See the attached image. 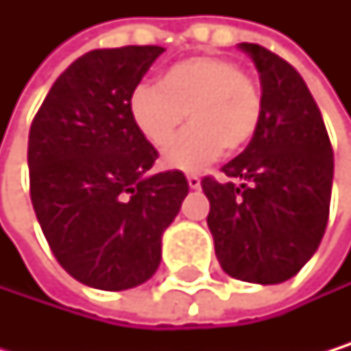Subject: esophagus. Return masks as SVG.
Returning a JSON list of instances; mask_svg holds the SVG:
<instances>
[{
	"label": "esophagus",
	"mask_w": 351,
	"mask_h": 351,
	"mask_svg": "<svg viewBox=\"0 0 351 351\" xmlns=\"http://www.w3.org/2000/svg\"><path fill=\"white\" fill-rule=\"evenodd\" d=\"M187 183H189L191 189H199V185H202V181H199L197 174H187Z\"/></svg>",
	"instance_id": "1"
}]
</instances>
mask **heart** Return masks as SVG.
<instances>
[{
  "label": "heart",
  "instance_id": "obj_1",
  "mask_svg": "<svg viewBox=\"0 0 351 351\" xmlns=\"http://www.w3.org/2000/svg\"><path fill=\"white\" fill-rule=\"evenodd\" d=\"M138 134L164 149L185 122L191 126L164 156L177 170H197L221 156L223 147L238 154L257 136L263 99L238 62L215 54H195L166 66L156 86H138L128 101Z\"/></svg>",
  "mask_w": 351,
  "mask_h": 351
}]
</instances>
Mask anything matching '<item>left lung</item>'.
I'll return each mask as SVG.
<instances>
[{
	"mask_svg": "<svg viewBox=\"0 0 351 351\" xmlns=\"http://www.w3.org/2000/svg\"><path fill=\"white\" fill-rule=\"evenodd\" d=\"M259 71L257 136L223 166L240 185L202 179L208 229L225 274L280 285L312 259L328 223L332 147L320 109L293 64L259 44H238Z\"/></svg>",
	"mask_w": 351,
	"mask_h": 351,
	"instance_id": "left-lung-1",
	"label": "left lung"
}]
</instances>
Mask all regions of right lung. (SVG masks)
<instances>
[{
	"label": "right lung",
	"instance_id": "obj_1",
	"mask_svg": "<svg viewBox=\"0 0 351 351\" xmlns=\"http://www.w3.org/2000/svg\"><path fill=\"white\" fill-rule=\"evenodd\" d=\"M160 46L92 50L54 82L29 130L31 202L58 263L82 285L126 291L160 267L162 234L189 183L149 174L156 147L134 128L128 101Z\"/></svg>",
	"mask_w": 351,
	"mask_h": 351
}]
</instances>
